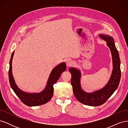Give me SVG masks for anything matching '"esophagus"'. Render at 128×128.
Masks as SVG:
<instances>
[{
	"label": "esophagus",
	"mask_w": 128,
	"mask_h": 128,
	"mask_svg": "<svg viewBox=\"0 0 128 128\" xmlns=\"http://www.w3.org/2000/svg\"><path fill=\"white\" fill-rule=\"evenodd\" d=\"M66 64L67 66H70L72 64V61L71 59H68L66 60Z\"/></svg>",
	"instance_id": "obj_1"
}]
</instances>
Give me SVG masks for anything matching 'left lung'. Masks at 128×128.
I'll return each instance as SVG.
<instances>
[{
    "label": "left lung",
    "instance_id": "left-lung-1",
    "mask_svg": "<svg viewBox=\"0 0 128 128\" xmlns=\"http://www.w3.org/2000/svg\"><path fill=\"white\" fill-rule=\"evenodd\" d=\"M99 36L106 42L107 45L110 50L113 60V70L110 79L106 86L100 90L91 93L85 92L80 86V70L73 67L69 69L72 75V90L76 98L83 104L91 106L102 105L107 101L118 88L121 75L119 54L115 47L113 38L106 34H99Z\"/></svg>",
    "mask_w": 128,
    "mask_h": 128
}]
</instances>
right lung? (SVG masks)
<instances>
[{"label": "right lung", "mask_w": 128, "mask_h": 128, "mask_svg": "<svg viewBox=\"0 0 128 128\" xmlns=\"http://www.w3.org/2000/svg\"><path fill=\"white\" fill-rule=\"evenodd\" d=\"M14 54V51L12 54L10 61L8 76L10 86L15 94L20 99L23 103L28 106H40L48 102L52 98L54 91L53 85L60 78L62 72H64L66 69V65L64 62L58 64L52 70L48 77L47 84L44 90L40 93L30 94L20 90L15 83L12 74V66Z\"/></svg>", "instance_id": "1"}]
</instances>
